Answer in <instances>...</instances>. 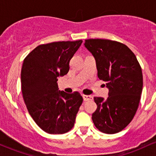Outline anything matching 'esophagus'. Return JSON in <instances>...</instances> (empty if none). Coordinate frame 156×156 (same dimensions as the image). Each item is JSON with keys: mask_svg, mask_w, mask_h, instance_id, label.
<instances>
[{"mask_svg": "<svg viewBox=\"0 0 156 156\" xmlns=\"http://www.w3.org/2000/svg\"><path fill=\"white\" fill-rule=\"evenodd\" d=\"M83 101H90V100H92L93 98L91 95H86V94H83Z\"/></svg>", "mask_w": 156, "mask_h": 156, "instance_id": "34e87169", "label": "esophagus"}]
</instances>
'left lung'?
Returning <instances> with one entry per match:
<instances>
[{
  "label": "left lung",
  "mask_w": 156,
  "mask_h": 156,
  "mask_svg": "<svg viewBox=\"0 0 156 156\" xmlns=\"http://www.w3.org/2000/svg\"><path fill=\"white\" fill-rule=\"evenodd\" d=\"M84 45L95 58L98 78L109 90L106 100L94 98L98 108L92 121L103 133H118L131 122L139 107L143 87L141 66L131 50L121 42L89 39Z\"/></svg>",
  "instance_id": "left-lung-1"
}]
</instances>
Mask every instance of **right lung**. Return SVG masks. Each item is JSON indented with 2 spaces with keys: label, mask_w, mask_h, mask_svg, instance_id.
<instances>
[{
  "label": "right lung",
  "mask_w": 156,
  "mask_h": 156,
  "mask_svg": "<svg viewBox=\"0 0 156 156\" xmlns=\"http://www.w3.org/2000/svg\"><path fill=\"white\" fill-rule=\"evenodd\" d=\"M83 41L55 42L40 44L23 61L21 89L30 115L50 134L65 133L73 128L83 102L78 92L58 90V77L69 69V61Z\"/></svg>",
  "instance_id": "add662e5"
}]
</instances>
